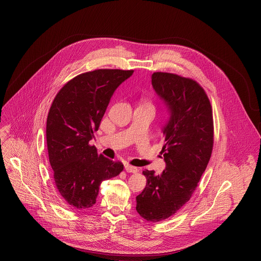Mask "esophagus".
Listing matches in <instances>:
<instances>
[{
  "label": "esophagus",
  "mask_w": 261,
  "mask_h": 261,
  "mask_svg": "<svg viewBox=\"0 0 261 261\" xmlns=\"http://www.w3.org/2000/svg\"><path fill=\"white\" fill-rule=\"evenodd\" d=\"M125 169H126L127 172H131V173H136V172H138V168L135 167V166H132V165H130V164H126V165H125Z\"/></svg>",
  "instance_id": "1"
}]
</instances>
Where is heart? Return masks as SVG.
<instances>
[{"label":"heart","instance_id":"b5f03b06","mask_svg":"<svg viewBox=\"0 0 261 261\" xmlns=\"http://www.w3.org/2000/svg\"><path fill=\"white\" fill-rule=\"evenodd\" d=\"M147 105H148V104H147ZM150 106H151V105H150Z\"/></svg>","mask_w":261,"mask_h":261}]
</instances>
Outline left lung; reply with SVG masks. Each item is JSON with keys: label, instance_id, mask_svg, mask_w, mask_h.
I'll return each mask as SVG.
<instances>
[{"label": "left lung", "instance_id": "left-lung-1", "mask_svg": "<svg viewBox=\"0 0 261 261\" xmlns=\"http://www.w3.org/2000/svg\"><path fill=\"white\" fill-rule=\"evenodd\" d=\"M152 85L170 111L162 130L166 168L158 175L154 170L142 171L146 186L136 197V211L147 221L160 222L192 197L212 156L214 120L210 99L196 81L154 72Z\"/></svg>", "mask_w": 261, "mask_h": 261}]
</instances>
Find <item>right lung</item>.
Segmentation results:
<instances>
[{
  "instance_id": "obj_1",
  "label": "right lung",
  "mask_w": 261,
  "mask_h": 261,
  "mask_svg": "<svg viewBox=\"0 0 261 261\" xmlns=\"http://www.w3.org/2000/svg\"><path fill=\"white\" fill-rule=\"evenodd\" d=\"M134 70L97 69L66 83L56 95L46 121V141L54 179L65 204L84 211L96 203L103 180L124 165L90 144L116 89Z\"/></svg>"
}]
</instances>
